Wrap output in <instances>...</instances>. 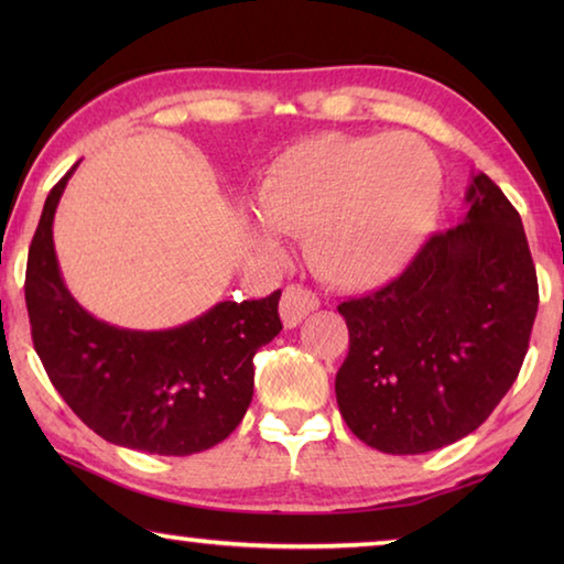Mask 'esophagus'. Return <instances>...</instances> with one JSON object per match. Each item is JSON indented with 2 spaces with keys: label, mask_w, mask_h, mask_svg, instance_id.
Returning a JSON list of instances; mask_svg holds the SVG:
<instances>
[{
  "label": "esophagus",
  "mask_w": 564,
  "mask_h": 564,
  "mask_svg": "<svg viewBox=\"0 0 564 564\" xmlns=\"http://www.w3.org/2000/svg\"><path fill=\"white\" fill-rule=\"evenodd\" d=\"M321 305L318 295L303 285H285L281 295V318L285 328H295L299 323Z\"/></svg>",
  "instance_id": "esophagus-1"
}]
</instances>
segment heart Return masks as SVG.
<instances>
[{
  "label": "heart",
  "instance_id": "obj_1",
  "mask_svg": "<svg viewBox=\"0 0 564 564\" xmlns=\"http://www.w3.org/2000/svg\"><path fill=\"white\" fill-rule=\"evenodd\" d=\"M443 191L435 151L410 133L305 139L265 171L253 236L279 251V231L303 234L323 281L376 289L403 273L433 234Z\"/></svg>",
  "mask_w": 564,
  "mask_h": 564
}]
</instances>
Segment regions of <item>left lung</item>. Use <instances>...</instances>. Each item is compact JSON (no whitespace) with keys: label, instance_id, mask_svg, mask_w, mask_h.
I'll return each mask as SVG.
<instances>
[{"label":"left lung","instance_id":"8db88e82","mask_svg":"<svg viewBox=\"0 0 564 564\" xmlns=\"http://www.w3.org/2000/svg\"><path fill=\"white\" fill-rule=\"evenodd\" d=\"M465 204L395 281L338 305L350 333L338 408L380 453H431L473 433L528 352L540 295L520 214L485 174Z\"/></svg>","mask_w":564,"mask_h":564}]
</instances>
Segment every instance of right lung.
Returning a JSON list of instances; mask_svg holds the SVG:
<instances>
[{
	"instance_id": "right-lung-1",
	"label": "right lung",
	"mask_w": 564,
	"mask_h": 564,
	"mask_svg": "<svg viewBox=\"0 0 564 564\" xmlns=\"http://www.w3.org/2000/svg\"><path fill=\"white\" fill-rule=\"evenodd\" d=\"M66 176L44 202L26 261V311L46 376L76 415L113 445L194 455L226 441L253 398L256 350L279 336L281 291L224 301L169 330H129L94 318L62 279L54 214Z\"/></svg>"
}]
</instances>
